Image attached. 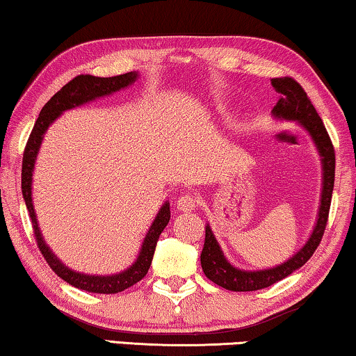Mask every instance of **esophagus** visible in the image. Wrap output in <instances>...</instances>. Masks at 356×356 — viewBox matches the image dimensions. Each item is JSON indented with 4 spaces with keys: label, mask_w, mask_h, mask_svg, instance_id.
<instances>
[{
    "label": "esophagus",
    "mask_w": 356,
    "mask_h": 356,
    "mask_svg": "<svg viewBox=\"0 0 356 356\" xmlns=\"http://www.w3.org/2000/svg\"><path fill=\"white\" fill-rule=\"evenodd\" d=\"M177 209L179 211H182V212H191V211H195V207H196V198L193 195H182L180 196V198H177Z\"/></svg>",
    "instance_id": "esophagus-1"
}]
</instances>
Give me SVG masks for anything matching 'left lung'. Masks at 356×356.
<instances>
[{"mask_svg":"<svg viewBox=\"0 0 356 356\" xmlns=\"http://www.w3.org/2000/svg\"><path fill=\"white\" fill-rule=\"evenodd\" d=\"M270 86L280 95L277 104L273 107L270 114L277 120L296 122L302 127L312 138L315 147L320 155L321 169H323V177H321V195H320V207L317 222L314 225L310 238L306 241L295 255L290 257L286 261L277 264V266L258 270H245L239 269L231 264L222 247L213 236L209 223L206 225V239L204 247L201 252V266L204 270L206 277L212 280L223 289L229 291H255L266 289L275 282L289 277L296 269L307 263V259L314 255L321 238H323L326 222H328V213L331 206L332 187H334V149H332L331 139L326 133V128L318 117L315 107L310 103L306 92L291 77L273 79Z\"/></svg>","mask_w":356,"mask_h":356,"instance_id":"1","label":"left lung"}]
</instances>
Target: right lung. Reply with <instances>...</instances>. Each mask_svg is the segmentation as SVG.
Here are the masks:
<instances>
[{"mask_svg":"<svg viewBox=\"0 0 356 356\" xmlns=\"http://www.w3.org/2000/svg\"><path fill=\"white\" fill-rule=\"evenodd\" d=\"M139 74L136 71L127 72V74L114 76V77H95V76H77L67 82L66 86L56 92L52 98H50L46 106L39 112V117L33 127V131L28 139L26 147L24 152V163H22V195H24L25 204L28 212H30V218L33 223V231H35V238L38 242L39 250H41L42 257L46 258L49 266L54 269V273L58 277L63 279L67 284L76 286V289L86 290L90 293H103V295H112V293H118L129 289V286L138 284L140 279L145 277L147 270L152 264V258H154L155 247L158 238L166 228L171 218V211H169V202L160 207L154 222H152L150 228L145 234L140 245L139 255L134 259L131 266H128L125 270L112 275H92L77 273V270L67 268L61 259L50 250V247L44 241V236L41 233V228L38 225L35 206H33V195H31V185H33V172H35V165L38 160L39 149H41L44 134L49 129V127L65 111L74 109V107L83 106L95 101L98 98L109 97V95L123 90L129 86H133L138 81Z\"/></svg>","mask_w":356,"mask_h":356,"instance_id":"1","label":"right lung"}]
</instances>
